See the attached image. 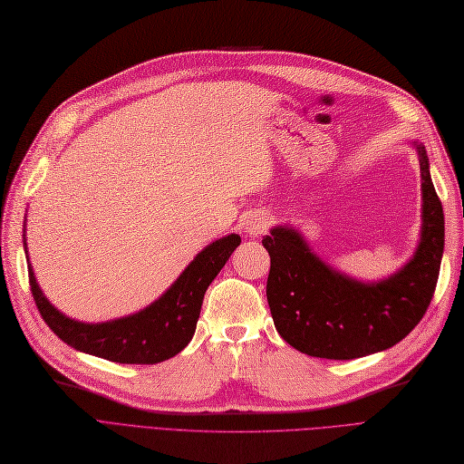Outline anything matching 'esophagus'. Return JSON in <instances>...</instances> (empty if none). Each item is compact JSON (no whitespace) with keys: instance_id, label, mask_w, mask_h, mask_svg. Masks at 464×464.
Masks as SVG:
<instances>
[{"instance_id":"esophagus-1","label":"esophagus","mask_w":464,"mask_h":464,"mask_svg":"<svg viewBox=\"0 0 464 464\" xmlns=\"http://www.w3.org/2000/svg\"><path fill=\"white\" fill-rule=\"evenodd\" d=\"M267 226H270V219H267L266 214H252L246 221H245V231L250 237H258L262 233H266Z\"/></svg>"}]
</instances>
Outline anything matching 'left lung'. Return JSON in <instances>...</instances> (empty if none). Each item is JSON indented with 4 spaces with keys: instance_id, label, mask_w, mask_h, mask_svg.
<instances>
[{
    "instance_id": "left-lung-1",
    "label": "left lung",
    "mask_w": 464,
    "mask_h": 464,
    "mask_svg": "<svg viewBox=\"0 0 464 464\" xmlns=\"http://www.w3.org/2000/svg\"><path fill=\"white\" fill-rule=\"evenodd\" d=\"M414 146L422 173V235L397 274L362 283L332 270L295 229L276 227L262 238L272 260L267 304L276 330L296 351L353 361L397 345L422 320L440 276L445 221L424 146Z\"/></svg>"
}]
</instances>
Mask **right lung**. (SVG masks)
I'll return each mask as SVG.
<instances>
[{
	"instance_id": "obj_1",
	"label": "right lung",
	"mask_w": 464,
	"mask_h": 464,
	"mask_svg": "<svg viewBox=\"0 0 464 464\" xmlns=\"http://www.w3.org/2000/svg\"><path fill=\"white\" fill-rule=\"evenodd\" d=\"M238 245L241 237L235 233L208 245L156 303L132 316L103 324L71 320L53 308L40 291L31 264L28 281L44 322L72 349L121 364H158L188 345L197 330L204 293Z\"/></svg>"
}]
</instances>
